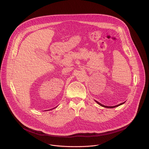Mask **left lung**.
Returning a JSON list of instances; mask_svg holds the SVG:
<instances>
[{
  "label": "left lung",
  "instance_id": "8db88e82",
  "mask_svg": "<svg viewBox=\"0 0 149 149\" xmlns=\"http://www.w3.org/2000/svg\"><path fill=\"white\" fill-rule=\"evenodd\" d=\"M95 102L99 104L100 106H101L102 107H105V108H115V107H118L119 106H120V105H122V104H123V103H125V102H123V103H120V104H118V105H117V106H104V105H103V104H102L101 103H100L99 102H97V101H96L95 100Z\"/></svg>",
  "mask_w": 149,
  "mask_h": 149
}]
</instances>
